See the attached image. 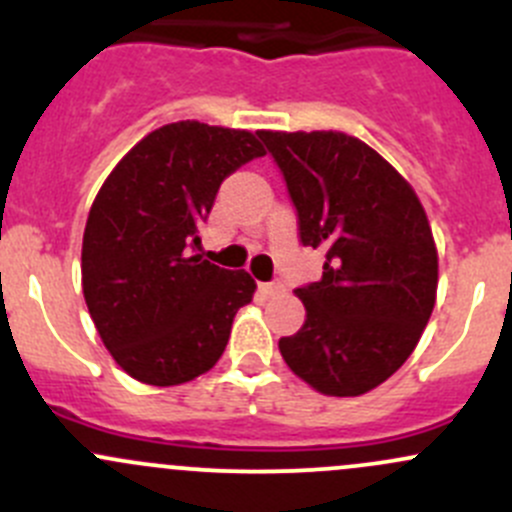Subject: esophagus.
Returning <instances> with one entry per match:
<instances>
[{
	"label": "esophagus",
	"mask_w": 512,
	"mask_h": 512,
	"mask_svg": "<svg viewBox=\"0 0 512 512\" xmlns=\"http://www.w3.org/2000/svg\"><path fill=\"white\" fill-rule=\"evenodd\" d=\"M260 289L265 294H280V292H285V285H282L280 280H272V282H262Z\"/></svg>",
	"instance_id": "1"
}]
</instances>
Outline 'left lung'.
Instances as JSON below:
<instances>
[{
  "label": "left lung",
  "mask_w": 512,
  "mask_h": 512,
  "mask_svg": "<svg viewBox=\"0 0 512 512\" xmlns=\"http://www.w3.org/2000/svg\"><path fill=\"white\" fill-rule=\"evenodd\" d=\"M257 136L297 210L299 242L324 252L319 282L294 289L307 317L280 339L289 369L329 396H359L401 369L433 312L438 255L411 185L359 138Z\"/></svg>",
  "instance_id": "8db88e82"
}]
</instances>
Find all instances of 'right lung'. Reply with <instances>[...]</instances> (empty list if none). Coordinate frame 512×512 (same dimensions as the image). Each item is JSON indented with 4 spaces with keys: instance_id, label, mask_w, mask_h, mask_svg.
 <instances>
[{
    "instance_id": "add662e5",
    "label": "right lung",
    "mask_w": 512,
    "mask_h": 512,
    "mask_svg": "<svg viewBox=\"0 0 512 512\" xmlns=\"http://www.w3.org/2000/svg\"><path fill=\"white\" fill-rule=\"evenodd\" d=\"M255 133L178 121L123 156L91 205L81 250L86 307L116 364L151 386L213 369L255 280L198 255L227 175L262 158Z\"/></svg>"
}]
</instances>
